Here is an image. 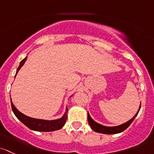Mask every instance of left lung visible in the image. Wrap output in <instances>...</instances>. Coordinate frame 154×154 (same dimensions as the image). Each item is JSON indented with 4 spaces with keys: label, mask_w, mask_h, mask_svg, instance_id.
Segmentation results:
<instances>
[{
    "label": "left lung",
    "mask_w": 154,
    "mask_h": 154,
    "mask_svg": "<svg viewBox=\"0 0 154 154\" xmlns=\"http://www.w3.org/2000/svg\"><path fill=\"white\" fill-rule=\"evenodd\" d=\"M141 108V104L139 106V108L137 112L136 113V115L133 117L132 119L129 120V121L126 122L124 124H122L118 126H113V127H108V126H104L99 123H97L96 122H95L93 119L91 118L90 115L88 113V123L90 125V128H92V130L97 133H100V134H119V133H121L122 131H124L125 130H126L128 127L131 125V123L133 122V121L134 120V119L136 118V116L139 113V110Z\"/></svg>",
    "instance_id": "left-lung-1"
}]
</instances>
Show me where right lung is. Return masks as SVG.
I'll use <instances>...</instances> for the list:
<instances>
[{
  "instance_id": "1",
  "label": "right lung",
  "mask_w": 154,
  "mask_h": 154,
  "mask_svg": "<svg viewBox=\"0 0 154 154\" xmlns=\"http://www.w3.org/2000/svg\"><path fill=\"white\" fill-rule=\"evenodd\" d=\"M26 58H27V56L25 58H23V59L20 61L19 66L18 67V69H17L15 78L17 74H18V71L20 70V68H21L23 64H24ZM10 100L12 111H13L15 116H16L23 125H25L28 128L32 130V131H41V132H51V131H55L60 130L61 128H63V126H64V125H65L66 118H67V107H66L65 112H64V115H63L62 117H61V118L54 120L39 119H35L32 118V117L27 116L24 115L23 113L20 112L18 109L15 107V105H14L13 103H12V99H11V97Z\"/></svg>"
}]
</instances>
